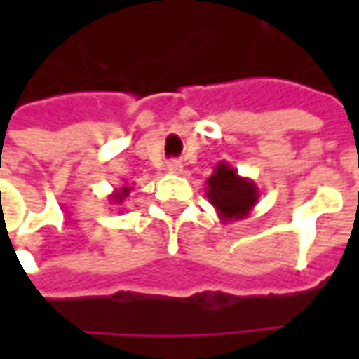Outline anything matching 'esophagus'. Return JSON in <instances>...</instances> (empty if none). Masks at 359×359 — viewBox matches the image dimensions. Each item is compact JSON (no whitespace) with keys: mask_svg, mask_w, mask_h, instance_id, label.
<instances>
[{"mask_svg":"<svg viewBox=\"0 0 359 359\" xmlns=\"http://www.w3.org/2000/svg\"><path fill=\"white\" fill-rule=\"evenodd\" d=\"M182 169H184V167H182V163L177 161V159H172V161L167 163V171L172 172V175H179V172H182Z\"/></svg>","mask_w":359,"mask_h":359,"instance_id":"esophagus-1","label":"esophagus"}]
</instances>
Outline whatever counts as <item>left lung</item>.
I'll use <instances>...</instances> for the list:
<instances>
[{
	"mask_svg": "<svg viewBox=\"0 0 359 359\" xmlns=\"http://www.w3.org/2000/svg\"><path fill=\"white\" fill-rule=\"evenodd\" d=\"M205 196L217 211L221 223L246 219L259 200L256 182L241 177L226 161L215 165L213 175L205 180Z\"/></svg>",
	"mask_w": 359,
	"mask_h": 359,
	"instance_id": "1",
	"label": "left lung"
}]
</instances>
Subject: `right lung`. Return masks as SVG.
<instances>
[{
	"label": "right lung",
	"instance_id": "right-lung-1",
	"mask_svg": "<svg viewBox=\"0 0 359 359\" xmlns=\"http://www.w3.org/2000/svg\"><path fill=\"white\" fill-rule=\"evenodd\" d=\"M130 190H133V188L130 187H126V184H123V187L118 188H115V192H113V194L109 196V202L113 203V205H121V203L125 202L126 198H128V194H130Z\"/></svg>",
	"mask_w": 359,
	"mask_h": 359
}]
</instances>
